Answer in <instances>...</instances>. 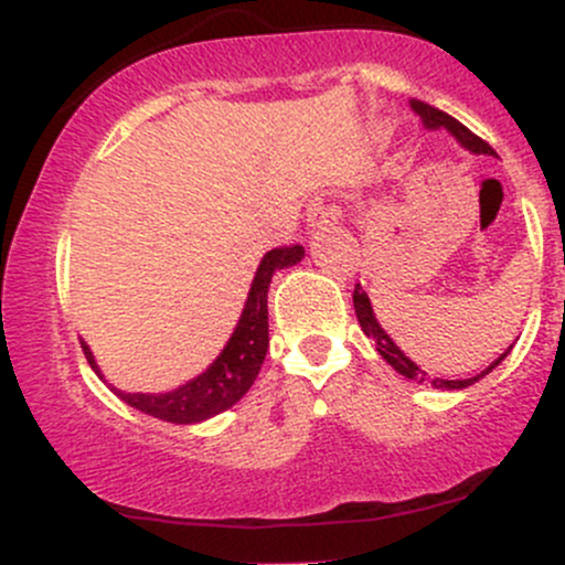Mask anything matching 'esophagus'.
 <instances>
[{"label":"esophagus","mask_w":565,"mask_h":565,"mask_svg":"<svg viewBox=\"0 0 565 565\" xmlns=\"http://www.w3.org/2000/svg\"><path fill=\"white\" fill-rule=\"evenodd\" d=\"M305 217H308V225H313V228H323V225L340 220V210L334 204H329L327 199H313L308 204V210H305Z\"/></svg>","instance_id":"1"}]
</instances>
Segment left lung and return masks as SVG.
Listing matches in <instances>:
<instances>
[{
	"instance_id": "obj_1",
	"label": "left lung",
	"mask_w": 565,
	"mask_h": 565,
	"mask_svg": "<svg viewBox=\"0 0 565 565\" xmlns=\"http://www.w3.org/2000/svg\"><path fill=\"white\" fill-rule=\"evenodd\" d=\"M412 108H414V114H419V119H423V125L427 129H446V132H451L454 138L462 142V146L468 148V151H472V153H489V157H491V153H494V148H491L489 142L478 138V135H472L470 129L465 127L462 121L454 119V116L438 111V108L427 106V103H423V100H412ZM353 305H355V316H359V323H361V329H364V334L372 337V340L377 342V353L387 361V364L395 369V372L404 374V377H408V380L433 382V387H444V391H462V387H468V385H472V382H478L481 377H486V374H489L491 369L502 364L504 355H508L510 348H512L510 345L508 350H504V353L499 355L494 364H491L489 369H483V372L476 374V377H468V380H440V377H436V380H430V377H427V372H423V369L414 364V361L408 359L404 350H401L391 340V334H387L385 329L380 327L377 316H374V310H372V302H369L366 291L361 289V284L353 291Z\"/></svg>"
}]
</instances>
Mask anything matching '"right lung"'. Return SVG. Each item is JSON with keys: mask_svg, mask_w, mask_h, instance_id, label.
Returning a JSON list of instances; mask_svg holds the SVG:
<instances>
[{"mask_svg": "<svg viewBox=\"0 0 565 565\" xmlns=\"http://www.w3.org/2000/svg\"><path fill=\"white\" fill-rule=\"evenodd\" d=\"M305 249L300 244L295 246H276L260 260L255 281H252L249 297L242 310L236 329H233L228 345L223 353L212 361L206 372L193 377L185 385L174 387L170 393H121L114 391L121 401L135 406L142 414L164 419L174 425H193L204 423V419L215 417L236 404L242 395L255 385L257 374L268 353V287L276 270L287 268V265L300 263ZM84 355H87L89 366L100 374L95 364V355L89 353L87 342H82Z\"/></svg>", "mask_w": 565, "mask_h": 565, "instance_id": "1", "label": "right lung"}]
</instances>
